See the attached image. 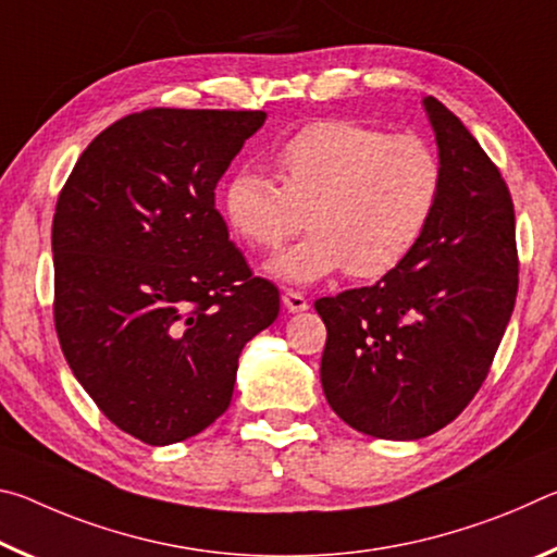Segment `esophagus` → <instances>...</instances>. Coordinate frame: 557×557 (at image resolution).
<instances>
[{
	"label": "esophagus",
	"mask_w": 557,
	"mask_h": 557,
	"mask_svg": "<svg viewBox=\"0 0 557 557\" xmlns=\"http://www.w3.org/2000/svg\"><path fill=\"white\" fill-rule=\"evenodd\" d=\"M282 305H285L289 312H305V309L309 307V301L305 295H301V292L285 289L282 292Z\"/></svg>",
	"instance_id": "1"
}]
</instances>
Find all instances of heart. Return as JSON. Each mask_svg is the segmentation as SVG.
Wrapping results in <instances>:
<instances>
[{
	"label": "heart",
	"instance_id": "obj_1",
	"mask_svg": "<svg viewBox=\"0 0 557 557\" xmlns=\"http://www.w3.org/2000/svg\"><path fill=\"white\" fill-rule=\"evenodd\" d=\"M275 166L280 184L256 172L235 176L223 211L256 250L312 231L270 265L292 285L342 268L356 280L388 275L418 248L445 191V166L428 139L351 120L301 127L277 149Z\"/></svg>",
	"mask_w": 557,
	"mask_h": 557
}]
</instances>
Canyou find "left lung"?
<instances>
[{
	"mask_svg": "<svg viewBox=\"0 0 557 557\" xmlns=\"http://www.w3.org/2000/svg\"><path fill=\"white\" fill-rule=\"evenodd\" d=\"M445 191L408 260L375 285L314 301L322 388L346 425L420 440L482 388L518 295L511 191L457 115L425 98Z\"/></svg>",
	"mask_w": 557,
	"mask_h": 557,
	"instance_id": "8db88e82",
	"label": "left lung"
}]
</instances>
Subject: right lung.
I'll return each mask as SVG.
<instances>
[{
    "label": "right lung",
    "mask_w": 557,
    "mask_h": 557,
    "mask_svg": "<svg viewBox=\"0 0 557 557\" xmlns=\"http://www.w3.org/2000/svg\"><path fill=\"white\" fill-rule=\"evenodd\" d=\"M265 110L132 112L92 139L55 201L53 324L100 412L145 445L228 410L243 346L280 314L215 209Z\"/></svg>",
    "instance_id": "obj_1"
}]
</instances>
